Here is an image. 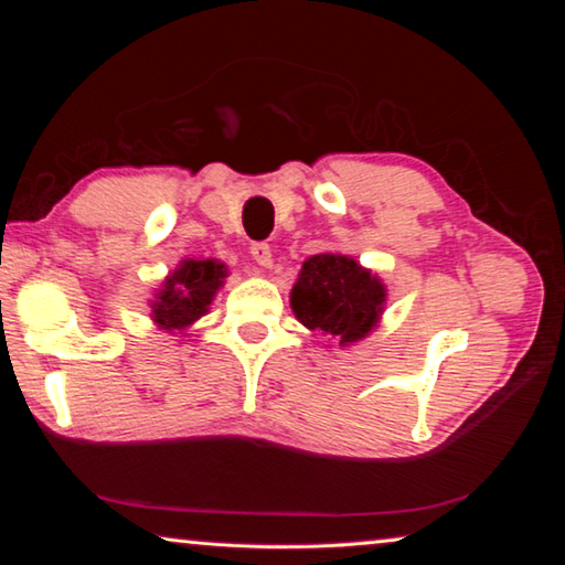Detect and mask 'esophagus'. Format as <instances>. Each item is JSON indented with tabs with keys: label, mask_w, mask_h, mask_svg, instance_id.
Returning <instances> with one entry per match:
<instances>
[{
	"label": "esophagus",
	"mask_w": 565,
	"mask_h": 565,
	"mask_svg": "<svg viewBox=\"0 0 565 565\" xmlns=\"http://www.w3.org/2000/svg\"><path fill=\"white\" fill-rule=\"evenodd\" d=\"M252 256H254L256 264L264 266V269H269V266L274 264V259H271V246L264 244V242L252 244Z\"/></svg>",
	"instance_id": "esophagus-1"
}]
</instances>
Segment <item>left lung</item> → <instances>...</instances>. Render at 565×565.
Listing matches in <instances>:
<instances>
[{
	"label": "left lung",
	"mask_w": 565,
	"mask_h": 565,
	"mask_svg": "<svg viewBox=\"0 0 565 565\" xmlns=\"http://www.w3.org/2000/svg\"><path fill=\"white\" fill-rule=\"evenodd\" d=\"M386 284L353 256L323 252L301 264L291 286V311L306 329L353 347L374 331L386 309Z\"/></svg>",
	"instance_id": "8db88e82"
}]
</instances>
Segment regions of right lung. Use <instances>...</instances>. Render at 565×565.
I'll return each mask as SVG.
<instances>
[{
	"mask_svg": "<svg viewBox=\"0 0 565 565\" xmlns=\"http://www.w3.org/2000/svg\"><path fill=\"white\" fill-rule=\"evenodd\" d=\"M228 276L218 259H184L171 269L149 299L151 321L164 333H186L209 313L214 296Z\"/></svg>",
	"mask_w": 565,
	"mask_h": 565,
	"instance_id": "obj_1",
	"label": "right lung"
}]
</instances>
